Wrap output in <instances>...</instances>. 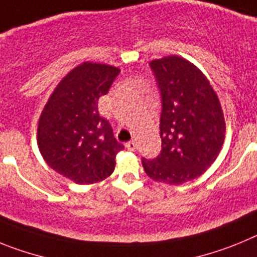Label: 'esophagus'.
I'll list each match as a JSON object with an SVG mask.
<instances>
[{
    "mask_svg": "<svg viewBox=\"0 0 257 257\" xmlns=\"http://www.w3.org/2000/svg\"><path fill=\"white\" fill-rule=\"evenodd\" d=\"M126 148L128 149V151H136V148H138V145H136L135 142H128L126 143Z\"/></svg>",
    "mask_w": 257,
    "mask_h": 257,
    "instance_id": "1",
    "label": "esophagus"
}]
</instances>
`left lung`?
<instances>
[{
    "label": "left lung",
    "mask_w": 257,
    "mask_h": 257,
    "mask_svg": "<svg viewBox=\"0 0 257 257\" xmlns=\"http://www.w3.org/2000/svg\"><path fill=\"white\" fill-rule=\"evenodd\" d=\"M161 92V153L143 158L149 178L180 185L201 176L215 162L225 139L219 97L201 70L180 56L149 63Z\"/></svg>",
    "instance_id": "left-lung-1"
}]
</instances>
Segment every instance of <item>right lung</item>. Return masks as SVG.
Listing matches in <instances>:
<instances>
[{
	"label": "right lung",
	"mask_w": 257,
	"mask_h": 257,
	"mask_svg": "<svg viewBox=\"0 0 257 257\" xmlns=\"http://www.w3.org/2000/svg\"><path fill=\"white\" fill-rule=\"evenodd\" d=\"M118 68L83 63L61 79L41 113L37 144L47 165L77 184L101 181L114 171L123 145L97 110Z\"/></svg>",
	"instance_id": "right-lung-1"
}]
</instances>
